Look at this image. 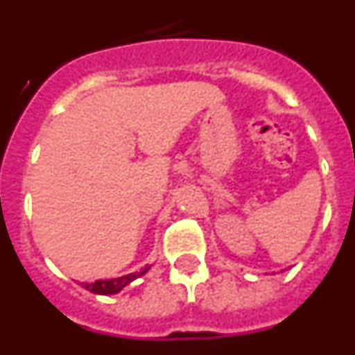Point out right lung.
<instances>
[{
  "instance_id": "1",
  "label": "right lung",
  "mask_w": 355,
  "mask_h": 355,
  "mask_svg": "<svg viewBox=\"0 0 355 355\" xmlns=\"http://www.w3.org/2000/svg\"><path fill=\"white\" fill-rule=\"evenodd\" d=\"M147 272V268H144L142 272H137V274H130L124 275V277H117V279H105V281H96V283H85L83 288L85 290L92 291V293L97 295H112V293H119L124 286L135 281L137 277L144 275Z\"/></svg>"
}]
</instances>
